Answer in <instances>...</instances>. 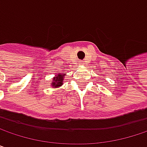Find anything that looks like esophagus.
Wrapping results in <instances>:
<instances>
[{
    "mask_svg": "<svg viewBox=\"0 0 147 147\" xmlns=\"http://www.w3.org/2000/svg\"><path fill=\"white\" fill-rule=\"evenodd\" d=\"M79 64H80L81 65H84V61L81 60V61H79Z\"/></svg>",
    "mask_w": 147,
    "mask_h": 147,
    "instance_id": "obj_1",
    "label": "esophagus"
}]
</instances>
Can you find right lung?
Instances as JSON below:
<instances>
[{
  "label": "right lung",
  "mask_w": 147,
  "mask_h": 147,
  "mask_svg": "<svg viewBox=\"0 0 147 147\" xmlns=\"http://www.w3.org/2000/svg\"><path fill=\"white\" fill-rule=\"evenodd\" d=\"M65 76H66L65 73L58 72V74H56L55 76L53 78V82H51V86L54 88L61 87L63 85V81H64Z\"/></svg>",
  "instance_id": "obj_1"
}]
</instances>
